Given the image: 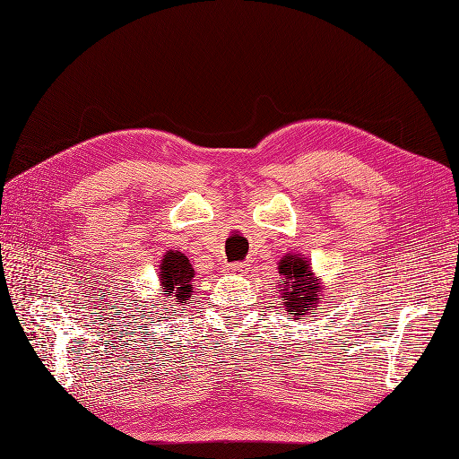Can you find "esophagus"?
<instances>
[{
  "label": "esophagus",
  "mask_w": 459,
  "mask_h": 459,
  "mask_svg": "<svg viewBox=\"0 0 459 459\" xmlns=\"http://www.w3.org/2000/svg\"><path fill=\"white\" fill-rule=\"evenodd\" d=\"M227 270L229 272H246L247 264L246 263H230V264H227Z\"/></svg>",
  "instance_id": "34e87169"
}]
</instances>
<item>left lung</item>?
Returning a JSON list of instances; mask_svg holds the SVG:
<instances>
[{
	"label": "left lung",
	"instance_id": "obj_1",
	"mask_svg": "<svg viewBox=\"0 0 459 459\" xmlns=\"http://www.w3.org/2000/svg\"><path fill=\"white\" fill-rule=\"evenodd\" d=\"M279 273L285 279H279L281 290L285 294V309L290 315H307L311 307L318 304V294H321V285L311 272V266L302 256L289 255L279 263Z\"/></svg>",
	"mask_w": 459,
	"mask_h": 459
}]
</instances>
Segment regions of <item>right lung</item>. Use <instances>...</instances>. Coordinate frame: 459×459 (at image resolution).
Listing matches in <instances>:
<instances>
[{
    "instance_id": "1",
    "label": "right lung",
    "mask_w": 459,
    "mask_h": 459,
    "mask_svg": "<svg viewBox=\"0 0 459 459\" xmlns=\"http://www.w3.org/2000/svg\"><path fill=\"white\" fill-rule=\"evenodd\" d=\"M161 285L165 287L167 298H176L174 302L186 304L187 298L193 292V275L195 270L191 268V263L187 261V256L180 251H169L163 258L161 264Z\"/></svg>"
}]
</instances>
